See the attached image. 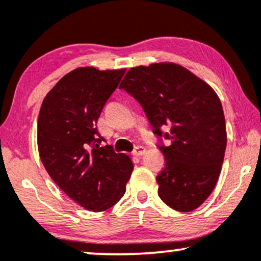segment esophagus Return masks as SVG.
<instances>
[{"mask_svg": "<svg viewBox=\"0 0 261 261\" xmlns=\"http://www.w3.org/2000/svg\"><path fill=\"white\" fill-rule=\"evenodd\" d=\"M145 152H146V148L143 147V146H137V147H135V149L133 151V154L136 155V157H141Z\"/></svg>", "mask_w": 261, "mask_h": 261, "instance_id": "34e87169", "label": "esophagus"}]
</instances>
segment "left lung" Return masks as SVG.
<instances>
[{
	"instance_id": "obj_1",
	"label": "left lung",
	"mask_w": 261,
	"mask_h": 261,
	"mask_svg": "<svg viewBox=\"0 0 261 261\" xmlns=\"http://www.w3.org/2000/svg\"><path fill=\"white\" fill-rule=\"evenodd\" d=\"M119 88L145 110L161 145L166 164L157 175L162 201L180 212L199 207L212 193L227 145L224 114L216 92L205 81L173 62L137 66ZM169 126V133L160 128Z\"/></svg>"
}]
</instances>
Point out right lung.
Wrapping results in <instances>:
<instances>
[{
    "label": "right lung",
    "instance_id": "obj_1",
    "mask_svg": "<svg viewBox=\"0 0 261 261\" xmlns=\"http://www.w3.org/2000/svg\"><path fill=\"white\" fill-rule=\"evenodd\" d=\"M80 67L46 94L38 118V149L51 179L83 208L106 211L124 196L134 164L115 153L98 133L97 121L125 73Z\"/></svg>",
    "mask_w": 261,
    "mask_h": 261
}]
</instances>
